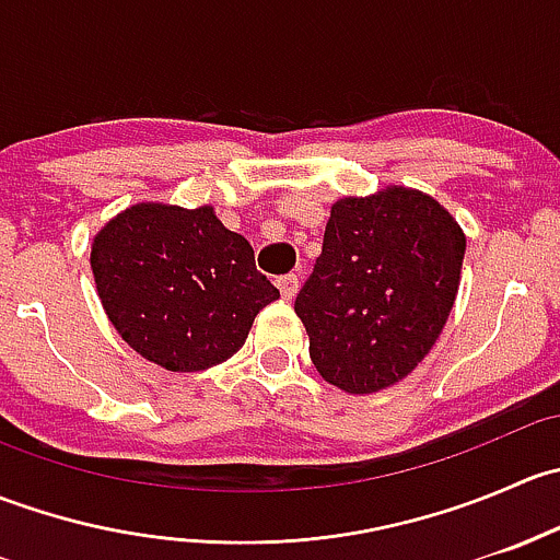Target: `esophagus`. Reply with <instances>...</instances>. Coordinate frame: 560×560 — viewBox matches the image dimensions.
<instances>
[{
    "label": "esophagus",
    "instance_id": "34e87169",
    "mask_svg": "<svg viewBox=\"0 0 560 560\" xmlns=\"http://www.w3.org/2000/svg\"><path fill=\"white\" fill-rule=\"evenodd\" d=\"M276 287H279V292L284 301H292V298L298 295V290H301V279H298L295 273H287V276H281V279H276Z\"/></svg>",
    "mask_w": 560,
    "mask_h": 560
}]
</instances>
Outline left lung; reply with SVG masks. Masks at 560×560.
Returning a JSON list of instances; mask_svg holds the SVG:
<instances>
[{
  "mask_svg": "<svg viewBox=\"0 0 560 560\" xmlns=\"http://www.w3.org/2000/svg\"><path fill=\"white\" fill-rule=\"evenodd\" d=\"M463 252L455 219L422 191L338 200L295 298L325 382L376 393L411 374L453 312Z\"/></svg>",
  "mask_w": 560,
  "mask_h": 560,
  "instance_id": "obj_1",
  "label": "left lung"
}]
</instances>
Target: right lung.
Returning <instances> with one entry per match:
<instances>
[{"instance_id": "obj_1", "label": "right lung", "mask_w": 560, "mask_h": 560, "mask_svg": "<svg viewBox=\"0 0 560 560\" xmlns=\"http://www.w3.org/2000/svg\"><path fill=\"white\" fill-rule=\"evenodd\" d=\"M92 270L118 336L167 371H206L244 347L279 290L211 206L140 202L94 238Z\"/></svg>"}]
</instances>
